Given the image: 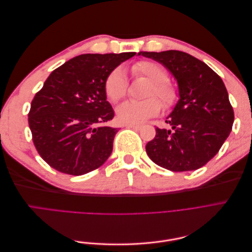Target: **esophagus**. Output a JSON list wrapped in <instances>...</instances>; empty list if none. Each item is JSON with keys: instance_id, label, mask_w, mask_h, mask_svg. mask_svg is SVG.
I'll return each mask as SVG.
<instances>
[{"instance_id": "obj_1", "label": "esophagus", "mask_w": 252, "mask_h": 252, "mask_svg": "<svg viewBox=\"0 0 252 252\" xmlns=\"http://www.w3.org/2000/svg\"><path fill=\"white\" fill-rule=\"evenodd\" d=\"M125 127H127V128H132V129H135V130H140V129L142 128L141 125H132V124H126Z\"/></svg>"}]
</instances>
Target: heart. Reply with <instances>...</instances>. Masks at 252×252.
Masks as SVG:
<instances>
[{"instance_id": "heart-1", "label": "heart", "mask_w": 252, "mask_h": 252, "mask_svg": "<svg viewBox=\"0 0 252 252\" xmlns=\"http://www.w3.org/2000/svg\"><path fill=\"white\" fill-rule=\"evenodd\" d=\"M135 75L146 78L150 82L147 90V96L143 101H126L122 103L116 110L118 119L125 124H140L149 118L156 116L162 108V101L165 107L170 106L177 100V90L172 84L167 81V74L164 68L158 63L150 61H142L131 68ZM128 81L126 73L122 67H117L107 75L104 83L106 95L111 102H119L126 94ZM158 96L159 102L155 97Z\"/></svg>"}]
</instances>
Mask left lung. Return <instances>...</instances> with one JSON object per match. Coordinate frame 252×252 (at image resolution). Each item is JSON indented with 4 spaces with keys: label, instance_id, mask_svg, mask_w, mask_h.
<instances>
[{
    "label": "left lung",
    "instance_id": "8db88e82",
    "mask_svg": "<svg viewBox=\"0 0 252 252\" xmlns=\"http://www.w3.org/2000/svg\"><path fill=\"white\" fill-rule=\"evenodd\" d=\"M139 56L162 64L179 89V100L166 120L171 128L156 129V138L146 145L148 157L171 171L201 168L218 154L232 128L234 114L224 82L186 52L141 51Z\"/></svg>",
    "mask_w": 252,
    "mask_h": 252
}]
</instances>
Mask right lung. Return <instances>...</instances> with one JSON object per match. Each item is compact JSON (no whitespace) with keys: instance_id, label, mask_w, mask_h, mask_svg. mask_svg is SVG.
<instances>
[{"instance_id":"obj_1","label":"right lung","mask_w":252,"mask_h":252,"mask_svg":"<svg viewBox=\"0 0 252 252\" xmlns=\"http://www.w3.org/2000/svg\"><path fill=\"white\" fill-rule=\"evenodd\" d=\"M135 52L85 53L53 70L30 106L28 122L34 146L52 168L82 175L110 157L119 128L105 125L114 112L104 83Z\"/></svg>"}]
</instances>
